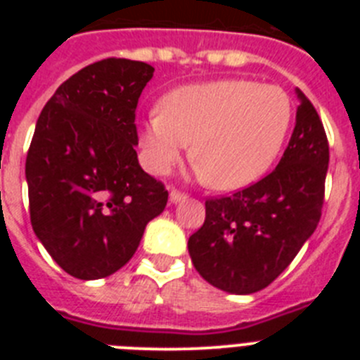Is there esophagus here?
<instances>
[{
    "label": "esophagus",
    "instance_id": "34e87169",
    "mask_svg": "<svg viewBox=\"0 0 360 360\" xmlns=\"http://www.w3.org/2000/svg\"><path fill=\"white\" fill-rule=\"evenodd\" d=\"M187 196L184 195V193H178V191H171L169 193V202L171 203H178L182 202V200H186Z\"/></svg>",
    "mask_w": 360,
    "mask_h": 360
}]
</instances>
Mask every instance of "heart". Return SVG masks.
<instances>
[{
    "instance_id": "heart-1",
    "label": "heart",
    "mask_w": 360,
    "mask_h": 360,
    "mask_svg": "<svg viewBox=\"0 0 360 360\" xmlns=\"http://www.w3.org/2000/svg\"><path fill=\"white\" fill-rule=\"evenodd\" d=\"M294 106L287 91L249 79L180 86L151 111L141 129L148 169L165 174L191 149L198 173L218 191L262 178L287 141Z\"/></svg>"
}]
</instances>
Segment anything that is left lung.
I'll use <instances>...</instances> for the list:
<instances>
[{
  "mask_svg": "<svg viewBox=\"0 0 360 360\" xmlns=\"http://www.w3.org/2000/svg\"><path fill=\"white\" fill-rule=\"evenodd\" d=\"M295 95V128L278 167L247 189L207 200L205 221L187 241L200 276L229 294L269 287L319 224L328 141L307 95L299 88Z\"/></svg>",
  "mask_w": 360,
  "mask_h": 360,
  "instance_id": "8db88e82",
  "label": "left lung"
}]
</instances>
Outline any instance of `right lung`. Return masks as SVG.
Segmentation results:
<instances>
[{
	"label": "right lung",
	"instance_id": "1",
	"mask_svg": "<svg viewBox=\"0 0 360 360\" xmlns=\"http://www.w3.org/2000/svg\"><path fill=\"white\" fill-rule=\"evenodd\" d=\"M155 68L104 59L63 82L41 111L27 155L30 221L65 272L122 269L167 191L139 164L135 111Z\"/></svg>",
	"mask_w": 360,
	"mask_h": 360
}]
</instances>
